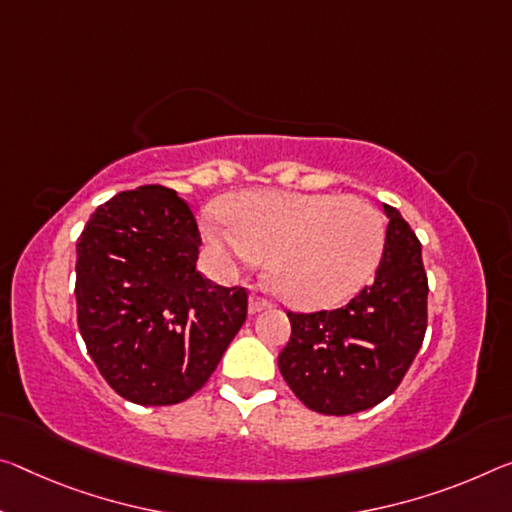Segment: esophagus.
<instances>
[{"label": "esophagus", "instance_id": "obj_1", "mask_svg": "<svg viewBox=\"0 0 512 512\" xmlns=\"http://www.w3.org/2000/svg\"><path fill=\"white\" fill-rule=\"evenodd\" d=\"M264 310H269V300H264V298H259V296H250L248 298V312L250 314H257V312H264Z\"/></svg>", "mask_w": 512, "mask_h": 512}]
</instances>
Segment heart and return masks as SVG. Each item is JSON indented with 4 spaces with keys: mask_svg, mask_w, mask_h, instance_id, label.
<instances>
[{
    "mask_svg": "<svg viewBox=\"0 0 512 512\" xmlns=\"http://www.w3.org/2000/svg\"><path fill=\"white\" fill-rule=\"evenodd\" d=\"M202 237L227 264L266 262V285L298 310L344 303L367 285L385 246L369 200L337 193L246 191L207 212Z\"/></svg>",
    "mask_w": 512,
    "mask_h": 512,
    "instance_id": "1",
    "label": "heart"
}]
</instances>
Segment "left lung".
<instances>
[{
  "instance_id": "8db88e82",
  "label": "left lung",
  "mask_w": 512,
  "mask_h": 512,
  "mask_svg": "<svg viewBox=\"0 0 512 512\" xmlns=\"http://www.w3.org/2000/svg\"><path fill=\"white\" fill-rule=\"evenodd\" d=\"M389 218L371 287L346 307L291 314L278 367L300 401L321 415L369 410L399 387L426 335L428 280L421 243L399 209Z\"/></svg>"
}]
</instances>
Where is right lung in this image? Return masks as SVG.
Wrapping results in <instances>:
<instances>
[{
  "instance_id": "1",
  "label": "right lung",
  "mask_w": 512,
  "mask_h": 512,
  "mask_svg": "<svg viewBox=\"0 0 512 512\" xmlns=\"http://www.w3.org/2000/svg\"><path fill=\"white\" fill-rule=\"evenodd\" d=\"M200 232L173 189L150 184L95 209L77 241V323L104 380L139 405L207 383L248 314L241 287L196 271Z\"/></svg>"
}]
</instances>
